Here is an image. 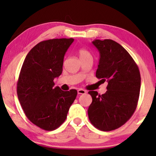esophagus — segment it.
Wrapping results in <instances>:
<instances>
[{
	"mask_svg": "<svg viewBox=\"0 0 156 156\" xmlns=\"http://www.w3.org/2000/svg\"><path fill=\"white\" fill-rule=\"evenodd\" d=\"M86 91L84 90V89H79L78 90V94H86Z\"/></svg>",
	"mask_w": 156,
	"mask_h": 156,
	"instance_id": "esophagus-1",
	"label": "esophagus"
}]
</instances>
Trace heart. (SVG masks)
<instances>
[{"label": "heart", "instance_id": "obj_1", "mask_svg": "<svg viewBox=\"0 0 156 156\" xmlns=\"http://www.w3.org/2000/svg\"><path fill=\"white\" fill-rule=\"evenodd\" d=\"M78 54L79 56H80V58H82L91 56V54L89 53V51H87L86 49H84V48H80L78 50Z\"/></svg>", "mask_w": 156, "mask_h": 156}]
</instances>
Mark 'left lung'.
<instances>
[{"label":"left lung","mask_w":156,"mask_h":156,"mask_svg":"<svg viewBox=\"0 0 156 156\" xmlns=\"http://www.w3.org/2000/svg\"><path fill=\"white\" fill-rule=\"evenodd\" d=\"M92 43L100 54L96 76L102 83L108 82V85L104 94L89 91L92 102L88 116L95 127L109 131L122 126L135 112L140 89V73L131 55L115 41L94 40Z\"/></svg>","instance_id":"obj_1"}]
</instances>
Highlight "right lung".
<instances>
[{
    "label": "right lung",
    "instance_id": "right-lung-1",
    "mask_svg": "<svg viewBox=\"0 0 156 156\" xmlns=\"http://www.w3.org/2000/svg\"><path fill=\"white\" fill-rule=\"evenodd\" d=\"M73 38L41 41L28 53L17 83V94L25 115L46 131L58 128L65 122L77 91L54 87L55 78L62 72L66 51Z\"/></svg>",
    "mask_w": 156,
    "mask_h": 156
}]
</instances>
